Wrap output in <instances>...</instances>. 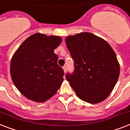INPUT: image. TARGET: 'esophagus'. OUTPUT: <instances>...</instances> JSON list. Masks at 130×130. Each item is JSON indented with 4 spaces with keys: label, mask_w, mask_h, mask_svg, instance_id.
I'll use <instances>...</instances> for the list:
<instances>
[{
    "label": "esophagus",
    "mask_w": 130,
    "mask_h": 130,
    "mask_svg": "<svg viewBox=\"0 0 130 130\" xmlns=\"http://www.w3.org/2000/svg\"><path fill=\"white\" fill-rule=\"evenodd\" d=\"M63 70H64V72H65V73H66V71H67V67L66 66H64L63 67Z\"/></svg>",
    "instance_id": "34e87169"
}]
</instances>
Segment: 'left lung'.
Here are the masks:
<instances>
[{
	"label": "left lung",
	"instance_id": "1",
	"mask_svg": "<svg viewBox=\"0 0 130 130\" xmlns=\"http://www.w3.org/2000/svg\"><path fill=\"white\" fill-rule=\"evenodd\" d=\"M67 46L74 70L66 78L82 101L98 103L109 96L118 81L120 65L111 46L90 32L67 37Z\"/></svg>",
	"mask_w": 130,
	"mask_h": 130
}]
</instances>
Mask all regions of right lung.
Wrapping results in <instances>:
<instances>
[{
  "mask_svg": "<svg viewBox=\"0 0 130 130\" xmlns=\"http://www.w3.org/2000/svg\"><path fill=\"white\" fill-rule=\"evenodd\" d=\"M61 38L36 33L18 48L11 60L10 74L18 90L30 100L44 102L56 94L63 81V69L54 50Z\"/></svg>",
  "mask_w": 130,
  "mask_h": 130,
  "instance_id": "add662e5",
  "label": "right lung"
}]
</instances>
